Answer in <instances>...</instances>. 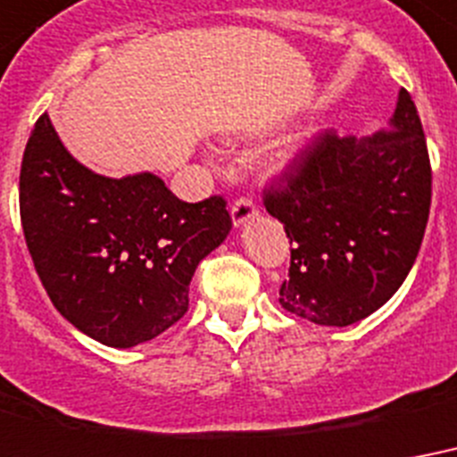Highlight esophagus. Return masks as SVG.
Returning <instances> with one entry per match:
<instances>
[{"label":"esophagus","instance_id":"34e87169","mask_svg":"<svg viewBox=\"0 0 457 457\" xmlns=\"http://www.w3.org/2000/svg\"><path fill=\"white\" fill-rule=\"evenodd\" d=\"M254 217H257V207H254V203L250 197H238V200L231 204V219L236 228L245 226L247 221Z\"/></svg>","mask_w":457,"mask_h":457}]
</instances>
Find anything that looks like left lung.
I'll use <instances>...</instances> for the list:
<instances>
[{"label":"left lung","mask_w":457,"mask_h":457,"mask_svg":"<svg viewBox=\"0 0 457 457\" xmlns=\"http://www.w3.org/2000/svg\"><path fill=\"white\" fill-rule=\"evenodd\" d=\"M429 204L422 121L401 87L388 130L317 137L264 193L293 245L281 307L321 327L377 312L415 264Z\"/></svg>","instance_id":"obj_1"}]
</instances>
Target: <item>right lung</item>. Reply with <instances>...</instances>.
<instances>
[{
  "label": "right lung",
  "instance_id": "right-lung-1",
  "mask_svg": "<svg viewBox=\"0 0 457 457\" xmlns=\"http://www.w3.org/2000/svg\"><path fill=\"white\" fill-rule=\"evenodd\" d=\"M21 221L49 300L78 331L133 348L188 312L197 264L231 231L221 197L183 203L150 171L95 173L42 114L21 164Z\"/></svg>",
  "mask_w": 457,
  "mask_h": 457
}]
</instances>
